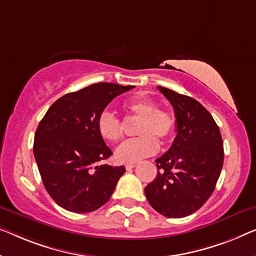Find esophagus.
Masks as SVG:
<instances>
[{"instance_id": "34e87169", "label": "esophagus", "mask_w": 256, "mask_h": 256, "mask_svg": "<svg viewBox=\"0 0 256 256\" xmlns=\"http://www.w3.org/2000/svg\"><path fill=\"white\" fill-rule=\"evenodd\" d=\"M135 166V164H126V170H127V171H130V170L134 168Z\"/></svg>"}]
</instances>
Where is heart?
Segmentation results:
<instances>
[{
    "instance_id": "obj_1",
    "label": "heart",
    "mask_w": 256,
    "mask_h": 256,
    "mask_svg": "<svg viewBox=\"0 0 256 256\" xmlns=\"http://www.w3.org/2000/svg\"><path fill=\"white\" fill-rule=\"evenodd\" d=\"M129 116L138 119L134 140H126L116 150V159L120 162H136L157 152L158 142L166 144L171 140L176 129V121L172 114L146 98L135 99L124 105ZM99 135L107 142H118L124 134L121 121L108 110H104L97 119Z\"/></svg>"
}]
</instances>
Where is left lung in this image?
Wrapping results in <instances>:
<instances>
[{"instance_id":"8db88e82","label":"left lung","mask_w":256,"mask_h":256,"mask_svg":"<svg viewBox=\"0 0 256 256\" xmlns=\"http://www.w3.org/2000/svg\"><path fill=\"white\" fill-rule=\"evenodd\" d=\"M173 106L176 136L156 159L157 176L144 190L162 216L181 218L198 210L212 194L224 162L223 140L211 114L194 98L158 86Z\"/></svg>"}]
</instances>
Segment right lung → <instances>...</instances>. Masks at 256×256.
<instances>
[{
    "label": "right lung",
    "instance_id": "obj_1",
    "mask_svg": "<svg viewBox=\"0 0 256 256\" xmlns=\"http://www.w3.org/2000/svg\"><path fill=\"white\" fill-rule=\"evenodd\" d=\"M132 88L88 85L58 98L39 122L33 154L44 186L61 208L91 212L112 196L126 168L98 165L113 152L99 135L97 119L114 98Z\"/></svg>",
    "mask_w": 256,
    "mask_h": 256
}]
</instances>
